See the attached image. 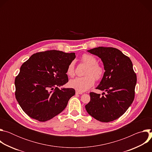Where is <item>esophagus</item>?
Masks as SVG:
<instances>
[{"label":"esophagus","mask_w":152,"mask_h":152,"mask_svg":"<svg viewBox=\"0 0 152 152\" xmlns=\"http://www.w3.org/2000/svg\"><path fill=\"white\" fill-rule=\"evenodd\" d=\"M76 94H82L83 93H82V92H79V91H76Z\"/></svg>","instance_id":"esophagus-1"}]
</instances>
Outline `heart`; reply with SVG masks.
<instances>
[{
  "label": "heart",
  "mask_w": 152,
  "mask_h": 152,
  "mask_svg": "<svg viewBox=\"0 0 152 152\" xmlns=\"http://www.w3.org/2000/svg\"><path fill=\"white\" fill-rule=\"evenodd\" d=\"M81 60L88 66L85 72L86 76L72 79L69 82V86L77 91L84 92L94 85L95 79L97 80H100L103 77L104 72L103 68L97 64V59L93 55L84 54L82 56ZM67 74L70 77H73L75 75L73 62H72L69 65Z\"/></svg>",
  "instance_id": "b5f03b06"
}]
</instances>
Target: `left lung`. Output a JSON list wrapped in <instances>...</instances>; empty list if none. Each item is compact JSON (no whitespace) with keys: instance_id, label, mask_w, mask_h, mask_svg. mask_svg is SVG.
I'll return each mask as SVG.
<instances>
[{"instance_id":"1","label":"left lung","mask_w":152,"mask_h":152,"mask_svg":"<svg viewBox=\"0 0 152 152\" xmlns=\"http://www.w3.org/2000/svg\"><path fill=\"white\" fill-rule=\"evenodd\" d=\"M87 51L99 57L103 62L105 72L96 89L106 93H103L100 96L90 93V101L85 105V109L98 121H114L127 110L134 100L137 75L132 62L128 56L114 48L99 47Z\"/></svg>"}]
</instances>
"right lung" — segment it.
Returning a JSON list of instances; mask_svg holds the SVG:
<instances>
[{
    "instance_id": "right-lung-1",
    "label": "right lung",
    "mask_w": 152,
    "mask_h": 152,
    "mask_svg": "<svg viewBox=\"0 0 152 152\" xmlns=\"http://www.w3.org/2000/svg\"><path fill=\"white\" fill-rule=\"evenodd\" d=\"M75 58V53L48 50L33 54L21 65L15 79V95L28 116L46 121L66 108L75 90L58 87L68 82L67 69Z\"/></svg>"
}]
</instances>
